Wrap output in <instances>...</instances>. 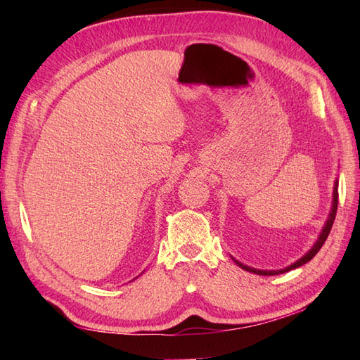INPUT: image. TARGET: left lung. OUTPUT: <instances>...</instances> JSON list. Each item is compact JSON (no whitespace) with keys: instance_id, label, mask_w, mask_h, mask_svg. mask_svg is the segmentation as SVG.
<instances>
[{"instance_id":"1","label":"left lung","mask_w":360,"mask_h":360,"mask_svg":"<svg viewBox=\"0 0 360 360\" xmlns=\"http://www.w3.org/2000/svg\"><path fill=\"white\" fill-rule=\"evenodd\" d=\"M338 187H339V181L334 182V190H333V204H331V210H330V215H328V219L325 221V226L322 229V232H320L317 241L314 243V246H312L307 254H304L302 258H298L297 262H294L292 264H289L286 267H283V269H277V271H263V269H255V267H250L248 264H243L241 262H238V259H235L232 257L233 262L238 264L241 269L248 271V272H252V274H257V275H278V274H285L288 271H292V269H297V267H300L303 264H307L308 262H311L312 258L316 257L317 252L322 249V246L325 244L328 235H330L331 232V227H333V223H334V218H335V213H338V202H339V192H338Z\"/></svg>"}]
</instances>
